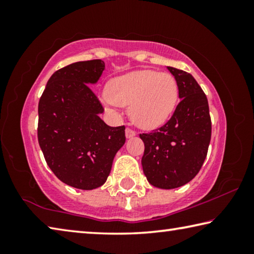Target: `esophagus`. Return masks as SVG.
<instances>
[{
    "label": "esophagus",
    "mask_w": 254,
    "mask_h": 254,
    "mask_svg": "<svg viewBox=\"0 0 254 254\" xmlns=\"http://www.w3.org/2000/svg\"><path fill=\"white\" fill-rule=\"evenodd\" d=\"M126 135H127V137H132V136H134V135H135V131L133 130V128H131V127H127V130H126Z\"/></svg>",
    "instance_id": "1"
}]
</instances>
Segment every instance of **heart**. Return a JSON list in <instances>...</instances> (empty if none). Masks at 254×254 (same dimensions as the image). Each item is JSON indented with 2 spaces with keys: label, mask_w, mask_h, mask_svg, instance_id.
<instances>
[{
  "label": "heart",
  "mask_w": 254,
  "mask_h": 254,
  "mask_svg": "<svg viewBox=\"0 0 254 254\" xmlns=\"http://www.w3.org/2000/svg\"><path fill=\"white\" fill-rule=\"evenodd\" d=\"M109 107L130 106L132 121L143 128L165 123L177 105L178 84L173 76L154 70H136L115 77L106 88Z\"/></svg>",
  "instance_id": "b5f03b06"
}]
</instances>
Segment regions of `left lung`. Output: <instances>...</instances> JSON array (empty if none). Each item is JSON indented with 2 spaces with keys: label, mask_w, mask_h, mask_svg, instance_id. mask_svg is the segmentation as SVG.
Wrapping results in <instances>:
<instances>
[{
  "label": "left lung",
  "mask_w": 254,
  "mask_h": 254,
  "mask_svg": "<svg viewBox=\"0 0 254 254\" xmlns=\"http://www.w3.org/2000/svg\"><path fill=\"white\" fill-rule=\"evenodd\" d=\"M182 101L162 127L140 133L144 143L143 173L154 187L171 189L195 177L207 156L212 134L207 97L190 74L168 67Z\"/></svg>",
  "instance_id": "1"
}]
</instances>
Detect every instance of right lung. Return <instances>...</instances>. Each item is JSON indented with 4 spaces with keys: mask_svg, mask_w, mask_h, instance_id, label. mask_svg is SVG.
Returning a JSON list of instances; mask_svg holds the SVG:
<instances>
[{
    "mask_svg": "<svg viewBox=\"0 0 254 254\" xmlns=\"http://www.w3.org/2000/svg\"><path fill=\"white\" fill-rule=\"evenodd\" d=\"M105 64L77 62L55 71L38 105V141L56 177L71 187L102 186L115 154L126 142V127H109L89 84L96 83Z\"/></svg>",
    "mask_w": 254,
    "mask_h": 254,
    "instance_id": "obj_1",
    "label": "right lung"
}]
</instances>
